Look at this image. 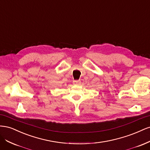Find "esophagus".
Wrapping results in <instances>:
<instances>
[{
	"label": "esophagus",
	"instance_id": "34e87169",
	"mask_svg": "<svg viewBox=\"0 0 150 150\" xmlns=\"http://www.w3.org/2000/svg\"><path fill=\"white\" fill-rule=\"evenodd\" d=\"M81 83V81L79 80H74L73 81V84L74 85H79Z\"/></svg>",
	"mask_w": 150,
	"mask_h": 150
}]
</instances>
